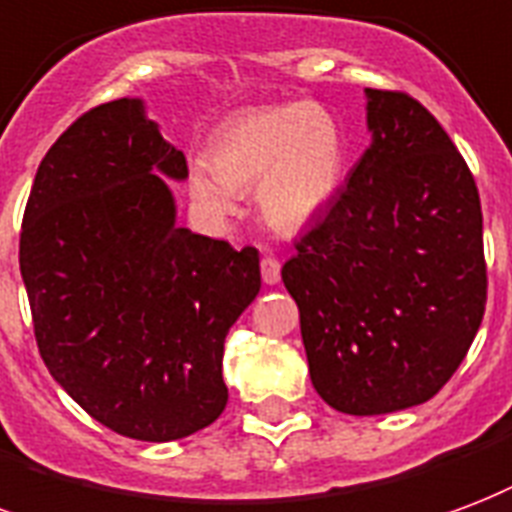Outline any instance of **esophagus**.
<instances>
[{
  "label": "esophagus",
  "mask_w": 512,
  "mask_h": 512,
  "mask_svg": "<svg viewBox=\"0 0 512 512\" xmlns=\"http://www.w3.org/2000/svg\"><path fill=\"white\" fill-rule=\"evenodd\" d=\"M260 274H263L266 285H276L279 276H282V263L274 255H263V260H260Z\"/></svg>",
  "instance_id": "34e87169"
}]
</instances>
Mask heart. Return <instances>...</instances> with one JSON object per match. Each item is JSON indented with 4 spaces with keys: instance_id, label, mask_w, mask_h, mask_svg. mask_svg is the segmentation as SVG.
<instances>
[{
    "instance_id": "obj_1",
    "label": "heart",
    "mask_w": 512,
    "mask_h": 512,
    "mask_svg": "<svg viewBox=\"0 0 512 512\" xmlns=\"http://www.w3.org/2000/svg\"><path fill=\"white\" fill-rule=\"evenodd\" d=\"M344 162V132L323 105H257L219 124L206 160L189 165L187 187L214 219L236 211V192L257 187V206L268 225L301 230L333 200Z\"/></svg>"
}]
</instances>
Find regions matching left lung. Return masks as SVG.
I'll list each match as a JSON object with an SVG mask.
<instances>
[{"mask_svg": "<svg viewBox=\"0 0 512 512\" xmlns=\"http://www.w3.org/2000/svg\"><path fill=\"white\" fill-rule=\"evenodd\" d=\"M366 97L372 146L282 266L314 391L347 415L437 396L483 323L488 290L464 157L407 92Z\"/></svg>", "mask_w": 512, "mask_h": 512, "instance_id": "obj_1", "label": "left lung"}]
</instances>
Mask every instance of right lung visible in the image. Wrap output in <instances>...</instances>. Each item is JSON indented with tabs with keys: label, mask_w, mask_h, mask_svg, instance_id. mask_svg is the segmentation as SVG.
<instances>
[{
	"label": "right lung",
	"mask_w": 512,
	"mask_h": 512,
	"mask_svg": "<svg viewBox=\"0 0 512 512\" xmlns=\"http://www.w3.org/2000/svg\"><path fill=\"white\" fill-rule=\"evenodd\" d=\"M187 160L143 102L97 105L37 168L18 263L48 372L121 437L170 442L222 415L225 336L260 290L255 246L176 225Z\"/></svg>",
	"instance_id": "add662e5"
}]
</instances>
